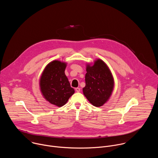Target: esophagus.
<instances>
[{"instance_id": "esophagus-1", "label": "esophagus", "mask_w": 158, "mask_h": 158, "mask_svg": "<svg viewBox=\"0 0 158 158\" xmlns=\"http://www.w3.org/2000/svg\"><path fill=\"white\" fill-rule=\"evenodd\" d=\"M76 92L79 93L81 91V89L79 87H77V88H76Z\"/></svg>"}]
</instances>
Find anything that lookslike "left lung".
I'll return each mask as SVG.
<instances>
[{"mask_svg": "<svg viewBox=\"0 0 158 158\" xmlns=\"http://www.w3.org/2000/svg\"><path fill=\"white\" fill-rule=\"evenodd\" d=\"M86 71L83 93L93 106H102L113 91V77L107 65L101 59L96 60L93 65L87 64Z\"/></svg>", "mask_w": 158, "mask_h": 158, "instance_id": "left-lung-1", "label": "left lung"}]
</instances>
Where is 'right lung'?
<instances>
[{"mask_svg": "<svg viewBox=\"0 0 158 158\" xmlns=\"http://www.w3.org/2000/svg\"><path fill=\"white\" fill-rule=\"evenodd\" d=\"M66 63L53 60L49 63L40 79L41 93L51 104L61 107L74 93L65 74Z\"/></svg>", "mask_w": 158, "mask_h": 158, "instance_id": "right-lung-1", "label": "right lung"}]
</instances>
